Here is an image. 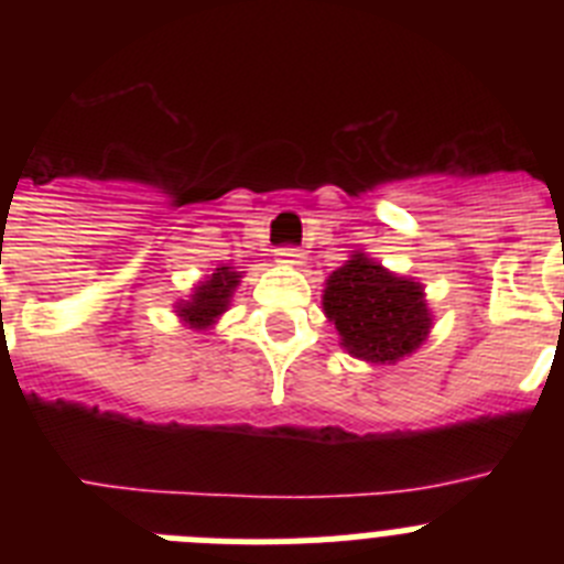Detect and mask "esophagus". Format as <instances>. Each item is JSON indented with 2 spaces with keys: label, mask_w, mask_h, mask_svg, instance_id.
I'll list each match as a JSON object with an SVG mask.
<instances>
[{
  "label": "esophagus",
  "mask_w": 564,
  "mask_h": 564,
  "mask_svg": "<svg viewBox=\"0 0 564 564\" xmlns=\"http://www.w3.org/2000/svg\"><path fill=\"white\" fill-rule=\"evenodd\" d=\"M276 259L282 262V265H302V262H305V253L299 251V248L285 246V248H276Z\"/></svg>",
  "instance_id": "esophagus-1"
}]
</instances>
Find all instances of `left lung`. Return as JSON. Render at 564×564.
<instances>
[{"label": "left lung", "mask_w": 564, "mask_h": 564, "mask_svg": "<svg viewBox=\"0 0 564 564\" xmlns=\"http://www.w3.org/2000/svg\"><path fill=\"white\" fill-rule=\"evenodd\" d=\"M322 305L344 350L370 364L401 361L432 330L421 282L387 271L367 253H352L330 273Z\"/></svg>", "instance_id": "left-lung-1"}]
</instances>
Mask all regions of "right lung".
Segmentation results:
<instances>
[{
    "label": "right lung",
    "instance_id": "1",
    "mask_svg": "<svg viewBox=\"0 0 564 564\" xmlns=\"http://www.w3.org/2000/svg\"><path fill=\"white\" fill-rule=\"evenodd\" d=\"M237 285L239 271H231L228 265L214 268L212 276L194 288L188 302H181V305H177V316H181L188 327H194V330H206V327H212L214 322L228 311V302H231V293Z\"/></svg>",
    "mask_w": 564,
    "mask_h": 564
}]
</instances>
